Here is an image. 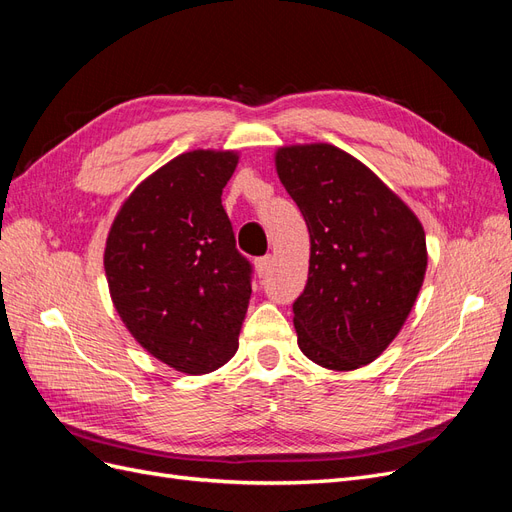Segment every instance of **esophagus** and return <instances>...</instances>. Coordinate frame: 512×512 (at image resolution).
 Returning <instances> with one entry per match:
<instances>
[{"instance_id": "esophagus-1", "label": "esophagus", "mask_w": 512, "mask_h": 512, "mask_svg": "<svg viewBox=\"0 0 512 512\" xmlns=\"http://www.w3.org/2000/svg\"><path fill=\"white\" fill-rule=\"evenodd\" d=\"M254 267H256V273L258 277H265L269 267H271V256H260L254 260Z\"/></svg>"}]
</instances>
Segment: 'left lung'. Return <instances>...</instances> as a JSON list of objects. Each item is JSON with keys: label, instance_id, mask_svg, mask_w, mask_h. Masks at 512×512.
Listing matches in <instances>:
<instances>
[{"label": "left lung", "instance_id": "8db88e82", "mask_svg": "<svg viewBox=\"0 0 512 512\" xmlns=\"http://www.w3.org/2000/svg\"><path fill=\"white\" fill-rule=\"evenodd\" d=\"M275 170L312 243L307 284L292 305L301 352L335 371L376 361L425 280L421 222L374 170L335 145L280 147Z\"/></svg>", "mask_w": 512, "mask_h": 512}]
</instances>
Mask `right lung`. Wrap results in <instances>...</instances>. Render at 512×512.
I'll return each mask as SVG.
<instances>
[{
    "label": "right lung",
    "instance_id": "1",
    "mask_svg": "<svg viewBox=\"0 0 512 512\" xmlns=\"http://www.w3.org/2000/svg\"><path fill=\"white\" fill-rule=\"evenodd\" d=\"M237 164V151L181 153L136 185L106 237L104 271L119 318L181 374H209L239 348L252 267L222 207Z\"/></svg>",
    "mask_w": 512,
    "mask_h": 512
}]
</instances>
